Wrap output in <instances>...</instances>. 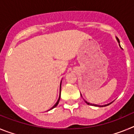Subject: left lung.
<instances>
[{
    "label": "left lung",
    "instance_id": "obj_1",
    "mask_svg": "<svg viewBox=\"0 0 134 134\" xmlns=\"http://www.w3.org/2000/svg\"><path fill=\"white\" fill-rule=\"evenodd\" d=\"M117 40H118V42H119V39L117 38ZM120 47H121V46H120ZM81 97H82V95H81ZM85 102H86V104H88V105H93V106H95V107H106V106H107V105H109L110 104H111V103H113V102H111V103H110L107 104V105H95V104L90 103H88V102H87V101H86V100H85Z\"/></svg>",
    "mask_w": 134,
    "mask_h": 134
}]
</instances>
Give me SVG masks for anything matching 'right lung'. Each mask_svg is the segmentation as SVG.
<instances>
[{"label":"right lung","mask_w":134,"mask_h":134,"mask_svg":"<svg viewBox=\"0 0 134 134\" xmlns=\"http://www.w3.org/2000/svg\"><path fill=\"white\" fill-rule=\"evenodd\" d=\"M61 82H62V81H61ZM60 93H61V83H60V97H59V98H58V100H57V102H56V103L55 104V105H54V106H53L52 107V108L50 109L49 110H52V109H54V107H55L57 106V105H58V103H59V101H60ZM49 110H48V111H49Z\"/></svg>","instance_id":"1"}]
</instances>
